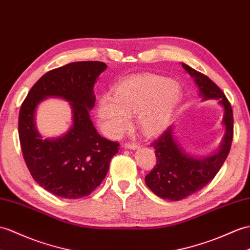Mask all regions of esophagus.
I'll list each match as a JSON object with an SVG mask.
<instances>
[{
    "label": "esophagus",
    "mask_w": 250,
    "mask_h": 250,
    "mask_svg": "<svg viewBox=\"0 0 250 250\" xmlns=\"http://www.w3.org/2000/svg\"><path fill=\"white\" fill-rule=\"evenodd\" d=\"M124 147L127 149H137L139 147V145L136 143H132V142H125L124 144Z\"/></svg>",
    "instance_id": "esophagus-1"
}]
</instances>
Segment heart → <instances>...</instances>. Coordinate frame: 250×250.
<instances>
[{"label":"heart","instance_id":"b5f03b06","mask_svg":"<svg viewBox=\"0 0 250 250\" xmlns=\"http://www.w3.org/2000/svg\"><path fill=\"white\" fill-rule=\"evenodd\" d=\"M181 88L158 75H143L124 81L115 87L113 97L104 95L98 103V119L103 132L117 138L129 127L130 116L148 135L163 131L170 124L181 100Z\"/></svg>","mask_w":250,"mask_h":250}]
</instances>
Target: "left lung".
<instances>
[{
  "label": "left lung",
  "mask_w": 250,
  "mask_h": 250,
  "mask_svg": "<svg viewBox=\"0 0 250 250\" xmlns=\"http://www.w3.org/2000/svg\"><path fill=\"white\" fill-rule=\"evenodd\" d=\"M182 67L194 79L200 96L204 99H215L224 106L226 133L218 152L204 159H195L184 151L173 136L171 125L151 144L155 149L156 164L145 181L156 196L172 201L196 193L212 181L227 159L233 138V113L222 89L207 75L187 63H182Z\"/></svg>",
  "instance_id": "obj_1"
}]
</instances>
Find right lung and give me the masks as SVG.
Wrapping results in <instances>:
<instances>
[{"label": "right lung", "mask_w": 250, "mask_h": 250, "mask_svg": "<svg viewBox=\"0 0 250 250\" xmlns=\"http://www.w3.org/2000/svg\"><path fill=\"white\" fill-rule=\"evenodd\" d=\"M102 62H77L43 74L28 91L19 113V139L25 164L40 187L55 196L78 199L90 195L108 171L119 145L100 136L89 111ZM48 96L71 102L74 125L62 138L42 140L34 125V111Z\"/></svg>", "instance_id": "obj_1"}]
</instances>
